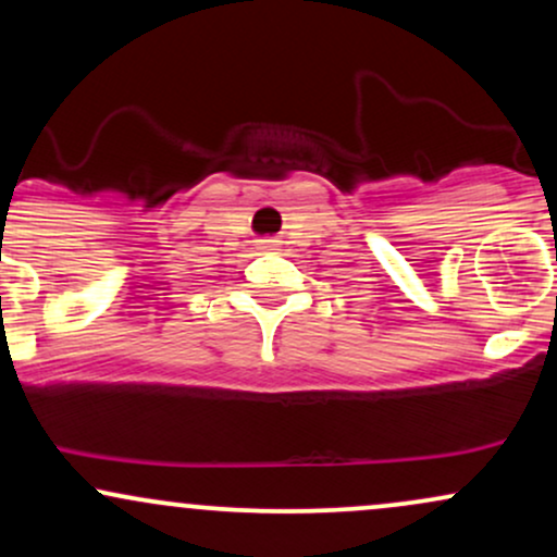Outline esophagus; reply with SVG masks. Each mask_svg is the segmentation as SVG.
Returning a JSON list of instances; mask_svg holds the SVG:
<instances>
[{"instance_id": "obj_1", "label": "esophagus", "mask_w": 557, "mask_h": 557, "mask_svg": "<svg viewBox=\"0 0 557 557\" xmlns=\"http://www.w3.org/2000/svg\"><path fill=\"white\" fill-rule=\"evenodd\" d=\"M272 243H274V240H267V238H264V240H259V248H261V251H270Z\"/></svg>"}]
</instances>
